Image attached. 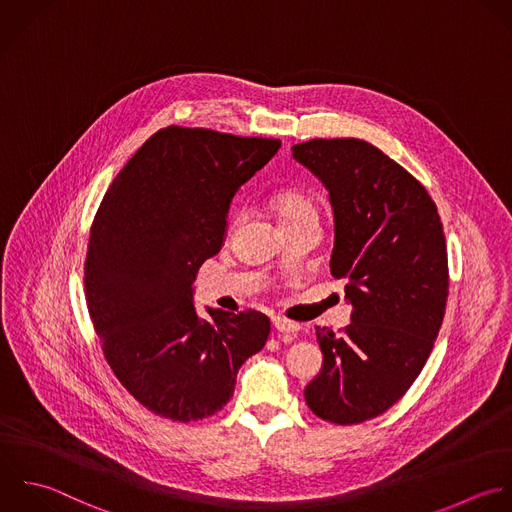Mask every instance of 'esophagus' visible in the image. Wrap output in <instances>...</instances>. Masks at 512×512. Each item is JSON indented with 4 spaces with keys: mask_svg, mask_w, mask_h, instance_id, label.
Instances as JSON below:
<instances>
[{
    "mask_svg": "<svg viewBox=\"0 0 512 512\" xmlns=\"http://www.w3.org/2000/svg\"><path fill=\"white\" fill-rule=\"evenodd\" d=\"M273 327H275L277 331H283V333H297V331L301 329L299 323L289 321V319H285V317H273Z\"/></svg>",
    "mask_w": 512,
    "mask_h": 512,
    "instance_id": "esophagus-1",
    "label": "esophagus"
}]
</instances>
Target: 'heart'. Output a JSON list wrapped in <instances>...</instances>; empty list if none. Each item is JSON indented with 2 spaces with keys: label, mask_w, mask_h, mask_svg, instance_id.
<instances>
[{
  "label": "heart",
  "mask_w": 512,
  "mask_h": 512,
  "mask_svg": "<svg viewBox=\"0 0 512 512\" xmlns=\"http://www.w3.org/2000/svg\"><path fill=\"white\" fill-rule=\"evenodd\" d=\"M271 205L279 215L283 227L299 225V223H319V205L315 199L299 189H285L273 195ZM241 213L233 211L229 217V229H233L239 221Z\"/></svg>",
  "instance_id": "heart-1"
}]
</instances>
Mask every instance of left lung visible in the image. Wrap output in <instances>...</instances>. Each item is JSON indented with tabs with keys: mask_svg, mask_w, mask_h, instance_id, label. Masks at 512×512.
Here are the masks:
<instances>
[{
	"mask_svg": "<svg viewBox=\"0 0 512 512\" xmlns=\"http://www.w3.org/2000/svg\"><path fill=\"white\" fill-rule=\"evenodd\" d=\"M293 157L329 189L331 275L353 305L341 333L315 327L323 369L305 401L323 421L365 423L409 391L433 351L449 297L443 223L427 189L363 139H311Z\"/></svg>",
	"mask_w": 512,
	"mask_h": 512,
	"instance_id": "left-lung-1",
	"label": "left lung"
}]
</instances>
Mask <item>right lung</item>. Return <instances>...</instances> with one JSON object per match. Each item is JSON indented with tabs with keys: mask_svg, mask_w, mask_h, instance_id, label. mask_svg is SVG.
I'll return each instance as SVG.
<instances>
[{
	"mask_svg": "<svg viewBox=\"0 0 512 512\" xmlns=\"http://www.w3.org/2000/svg\"><path fill=\"white\" fill-rule=\"evenodd\" d=\"M279 147L169 125L125 163L95 213L83 267L93 329L119 383L163 419L221 411L269 337V317L253 309L201 319L193 281L223 245L233 195Z\"/></svg>",
	"mask_w": 512,
	"mask_h": 512,
	"instance_id": "right-lung-1",
	"label": "right lung"
}]
</instances>
